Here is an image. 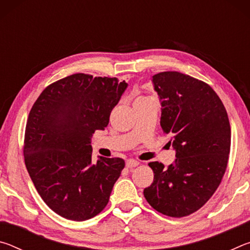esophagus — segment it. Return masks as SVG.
Returning <instances> with one entry per match:
<instances>
[{
  "label": "esophagus",
  "instance_id": "obj_1",
  "mask_svg": "<svg viewBox=\"0 0 250 250\" xmlns=\"http://www.w3.org/2000/svg\"><path fill=\"white\" fill-rule=\"evenodd\" d=\"M138 166H139V162H138V161L133 160V159L126 160V162H125V167L128 168H133V167H138Z\"/></svg>",
  "mask_w": 250,
  "mask_h": 250
}]
</instances>
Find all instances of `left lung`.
Masks as SVG:
<instances>
[{
  "mask_svg": "<svg viewBox=\"0 0 250 250\" xmlns=\"http://www.w3.org/2000/svg\"><path fill=\"white\" fill-rule=\"evenodd\" d=\"M161 101V128L171 135L174 163L150 162L154 179L145 188L155 210L183 217L205 204L225 174L230 150V125L222 100L209 84L163 71L152 77Z\"/></svg>",
  "mask_w": 250,
  "mask_h": 250,
  "instance_id": "8db88e82",
  "label": "left lung"
}]
</instances>
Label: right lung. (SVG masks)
<instances>
[{
  "mask_svg": "<svg viewBox=\"0 0 250 250\" xmlns=\"http://www.w3.org/2000/svg\"><path fill=\"white\" fill-rule=\"evenodd\" d=\"M128 87L125 80L74 74L49 84L33 104L25 129V166L55 213L82 222L108 204L125 161L91 160V137L104 130Z\"/></svg>",
  "mask_w": 250,
  "mask_h": 250,
  "instance_id": "add662e5",
  "label": "right lung"
}]
</instances>
